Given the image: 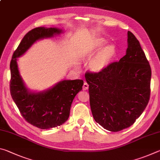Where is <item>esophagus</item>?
Listing matches in <instances>:
<instances>
[{"label":"esophagus","mask_w":160,"mask_h":160,"mask_svg":"<svg viewBox=\"0 0 160 160\" xmlns=\"http://www.w3.org/2000/svg\"><path fill=\"white\" fill-rule=\"evenodd\" d=\"M88 88H89V85L86 82H85L83 84V86H82V90H88Z\"/></svg>","instance_id":"1"}]
</instances>
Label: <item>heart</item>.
<instances>
[{"label": "heart", "instance_id": "b5f03b06", "mask_svg": "<svg viewBox=\"0 0 160 160\" xmlns=\"http://www.w3.org/2000/svg\"><path fill=\"white\" fill-rule=\"evenodd\" d=\"M104 38H97L86 45L82 49L83 55L92 56L88 61V68L92 72H99L109 66L117 57L118 49L113 44H108Z\"/></svg>", "mask_w": 160, "mask_h": 160}]
</instances>
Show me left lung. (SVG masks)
<instances>
[{"instance_id":"obj_1","label":"left lung","mask_w":160,"mask_h":160,"mask_svg":"<svg viewBox=\"0 0 160 160\" xmlns=\"http://www.w3.org/2000/svg\"><path fill=\"white\" fill-rule=\"evenodd\" d=\"M127 41L126 55L118 62L97 73L85 74L94 120L112 132L132 126L150 99V66L139 41L129 31Z\"/></svg>"}]
</instances>
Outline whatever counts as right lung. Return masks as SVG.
<instances>
[{
    "label": "right lung",
    "mask_w": 160,
    "mask_h": 160,
    "mask_svg": "<svg viewBox=\"0 0 160 160\" xmlns=\"http://www.w3.org/2000/svg\"><path fill=\"white\" fill-rule=\"evenodd\" d=\"M62 29L39 27L25 34L13 53L10 62V94L24 118L41 129L63 124L70 115V107L76 94L82 90V80H63L42 91L31 90L20 75L18 58L34 43L63 33Z\"/></svg>",
    "instance_id": "right-lung-1"
}]
</instances>
